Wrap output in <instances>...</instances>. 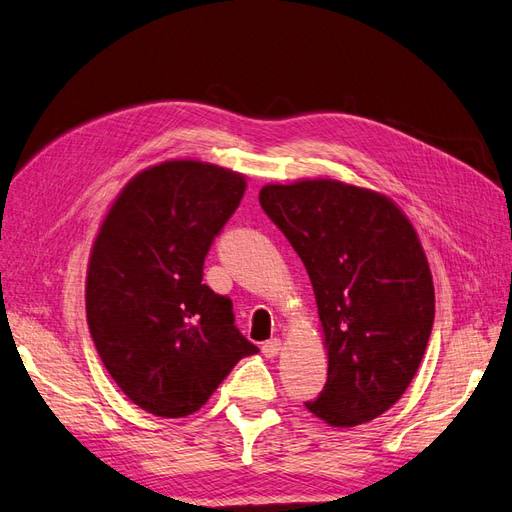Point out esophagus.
<instances>
[{"mask_svg": "<svg viewBox=\"0 0 512 512\" xmlns=\"http://www.w3.org/2000/svg\"><path fill=\"white\" fill-rule=\"evenodd\" d=\"M280 350H282L280 339H269V342L262 344V354H265L267 359H273V356H277V352Z\"/></svg>", "mask_w": 512, "mask_h": 512, "instance_id": "34e87169", "label": "esophagus"}]
</instances>
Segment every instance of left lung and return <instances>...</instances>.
Listing matches in <instances>:
<instances>
[{"label":"left lung","mask_w":512,"mask_h":512,"mask_svg":"<svg viewBox=\"0 0 512 512\" xmlns=\"http://www.w3.org/2000/svg\"><path fill=\"white\" fill-rule=\"evenodd\" d=\"M258 200L316 294L329 374L305 408L331 427L374 421L408 389L436 314L414 226L393 200L335 179L265 185Z\"/></svg>","instance_id":"8db88e82"}]
</instances>
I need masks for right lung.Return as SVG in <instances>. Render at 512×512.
<instances>
[{"label":"right lung","mask_w":512,"mask_h":512,"mask_svg":"<svg viewBox=\"0 0 512 512\" xmlns=\"http://www.w3.org/2000/svg\"><path fill=\"white\" fill-rule=\"evenodd\" d=\"M245 192V177L170 160L121 190L94 241L87 324L108 374L136 406L196 412L258 348L235 327L232 301L203 284V265Z\"/></svg>","instance_id":"obj_1"}]
</instances>
